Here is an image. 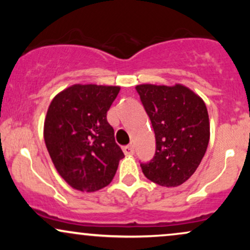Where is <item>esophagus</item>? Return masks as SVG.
<instances>
[{
  "label": "esophagus",
  "mask_w": 250,
  "mask_h": 250,
  "mask_svg": "<svg viewBox=\"0 0 250 250\" xmlns=\"http://www.w3.org/2000/svg\"><path fill=\"white\" fill-rule=\"evenodd\" d=\"M122 149H123V153H125V155H134V153H135L133 146H125Z\"/></svg>",
  "instance_id": "1"
}]
</instances>
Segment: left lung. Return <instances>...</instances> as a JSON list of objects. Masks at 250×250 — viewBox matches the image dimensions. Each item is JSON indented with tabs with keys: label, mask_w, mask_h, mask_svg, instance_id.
Wrapping results in <instances>:
<instances>
[{
	"label": "left lung",
	"mask_w": 250,
	"mask_h": 250,
	"mask_svg": "<svg viewBox=\"0 0 250 250\" xmlns=\"http://www.w3.org/2000/svg\"><path fill=\"white\" fill-rule=\"evenodd\" d=\"M153 125L156 151L141 163L145 176L163 187H177L195 173L207 150L210 125L205 102L182 84L136 85Z\"/></svg>",
	"instance_id": "obj_1"
}]
</instances>
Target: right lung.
<instances>
[{
	"label": "right lung",
	"mask_w": 250,
	"mask_h": 250,
	"mask_svg": "<svg viewBox=\"0 0 250 250\" xmlns=\"http://www.w3.org/2000/svg\"><path fill=\"white\" fill-rule=\"evenodd\" d=\"M120 87L74 84L54 97L44 121V142L62 179L74 189L96 191L115 176L125 157L107 111Z\"/></svg>",
	"instance_id": "1"
}]
</instances>
